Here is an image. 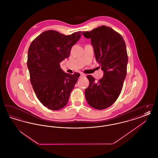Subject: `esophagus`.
<instances>
[{
  "label": "esophagus",
  "instance_id": "1",
  "mask_svg": "<svg viewBox=\"0 0 158 158\" xmlns=\"http://www.w3.org/2000/svg\"><path fill=\"white\" fill-rule=\"evenodd\" d=\"M81 77H86V75L83 74L82 73H81Z\"/></svg>",
  "mask_w": 158,
  "mask_h": 158
}]
</instances>
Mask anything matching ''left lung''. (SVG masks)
Wrapping results in <instances>:
<instances>
[{"label":"left lung","mask_w":158,"mask_h":158,"mask_svg":"<svg viewBox=\"0 0 158 158\" xmlns=\"http://www.w3.org/2000/svg\"><path fill=\"white\" fill-rule=\"evenodd\" d=\"M83 35L90 38L95 59L104 72L97 82L87 76L89 85L85 90V98L91 107L104 110L113 105L120 94L127 75L126 45L119 33L105 25L83 32Z\"/></svg>","instance_id":"left-lung-1"}]
</instances>
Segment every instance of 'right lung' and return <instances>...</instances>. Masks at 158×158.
<instances>
[{"mask_svg":"<svg viewBox=\"0 0 158 158\" xmlns=\"http://www.w3.org/2000/svg\"><path fill=\"white\" fill-rule=\"evenodd\" d=\"M82 32L69 35L54 30L44 31L31 43L27 66L37 97L49 110H59L67 105L80 74L65 73L60 63L70 56Z\"/></svg>","mask_w":158,"mask_h":158,"instance_id":"obj_1","label":"right lung"}]
</instances>
